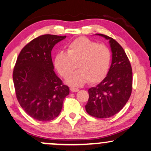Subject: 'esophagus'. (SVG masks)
<instances>
[{
  "instance_id": "34e87169",
  "label": "esophagus",
  "mask_w": 151,
  "mask_h": 151,
  "mask_svg": "<svg viewBox=\"0 0 151 151\" xmlns=\"http://www.w3.org/2000/svg\"><path fill=\"white\" fill-rule=\"evenodd\" d=\"M70 90H71L72 92H78L79 90V89L76 88H70Z\"/></svg>"
}]
</instances>
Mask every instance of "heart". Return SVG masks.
I'll use <instances>...</instances> for the list:
<instances>
[{
    "label": "heart",
    "mask_w": 151,
    "mask_h": 151,
    "mask_svg": "<svg viewBox=\"0 0 151 151\" xmlns=\"http://www.w3.org/2000/svg\"><path fill=\"white\" fill-rule=\"evenodd\" d=\"M111 60V52L107 46L81 37L68 44L67 52L60 51L56 55L54 65L63 78L77 66L79 70L69 76L66 82L71 86H81L88 81L91 84L102 81L109 71Z\"/></svg>",
    "instance_id": "obj_1"
}]
</instances>
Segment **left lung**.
I'll return each mask as SVG.
<instances>
[{
  "label": "left lung",
  "mask_w": 151,
  "mask_h": 151,
  "mask_svg": "<svg viewBox=\"0 0 151 151\" xmlns=\"http://www.w3.org/2000/svg\"><path fill=\"white\" fill-rule=\"evenodd\" d=\"M97 35L109 40L112 61L103 81L88 90L86 109L94 117L105 119L118 113L128 102L132 92V68L124 50L116 40L105 35Z\"/></svg>",
  "instance_id": "obj_1"
}]
</instances>
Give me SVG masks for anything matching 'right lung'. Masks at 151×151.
<instances>
[{"instance_id": "obj_1", "label": "right lung", "mask_w": 151, "mask_h": 151, "mask_svg": "<svg viewBox=\"0 0 151 151\" xmlns=\"http://www.w3.org/2000/svg\"><path fill=\"white\" fill-rule=\"evenodd\" d=\"M66 36L44 35L26 44L12 73L17 101L25 112L40 122L51 121L61 112L69 88L54 71L51 50Z\"/></svg>"}]
</instances>
